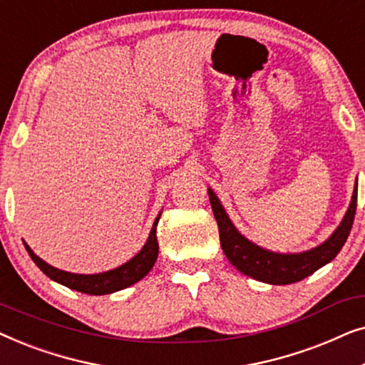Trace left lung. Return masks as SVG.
<instances>
[{
	"instance_id": "8db88e82",
	"label": "left lung",
	"mask_w": 365,
	"mask_h": 365,
	"mask_svg": "<svg viewBox=\"0 0 365 365\" xmlns=\"http://www.w3.org/2000/svg\"><path fill=\"white\" fill-rule=\"evenodd\" d=\"M209 201L219 226V239H221L222 251L237 271L254 277L256 281L277 284V286H286V284L299 282L307 276H311L319 267L326 266L337 256L344 244H346L349 232H351L354 216H356L357 207V184L354 189L351 206L347 209L346 217L342 219L341 226L336 232L327 239L321 246L311 249V251L301 254H276L269 252L266 249L249 242L246 237L237 232L232 226L231 219L227 217L226 211L219 202L211 189H209Z\"/></svg>"
}]
</instances>
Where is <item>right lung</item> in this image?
Segmentation results:
<instances>
[{"instance_id": "right-lung-1", "label": "right lung", "mask_w": 365, "mask_h": 365, "mask_svg": "<svg viewBox=\"0 0 365 365\" xmlns=\"http://www.w3.org/2000/svg\"><path fill=\"white\" fill-rule=\"evenodd\" d=\"M159 217H161V214H159L156 221H154L151 234H149L148 237V242L144 244L141 251H139L131 261L123 264L121 267H116L113 269V271H108L103 274L86 276V274H71V272L59 271V269L44 262L43 259H39L36 254L28 247V244H24V247H26V251L29 254V257L33 259V262L36 264V266L41 269L49 279H53V281L73 289V291L91 294V296H103V294H111V292L121 291V289L133 286L134 282L141 281V279L151 271L159 252V244L156 237V226L159 222Z\"/></svg>"}]
</instances>
